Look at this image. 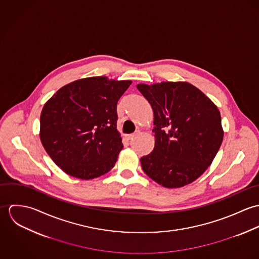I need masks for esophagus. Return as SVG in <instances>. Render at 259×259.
Wrapping results in <instances>:
<instances>
[{
	"mask_svg": "<svg viewBox=\"0 0 259 259\" xmlns=\"http://www.w3.org/2000/svg\"><path fill=\"white\" fill-rule=\"evenodd\" d=\"M136 136H137V134H132V135H127L126 138H127V140H133Z\"/></svg>",
	"mask_w": 259,
	"mask_h": 259,
	"instance_id": "1",
	"label": "esophagus"
}]
</instances>
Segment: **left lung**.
I'll return each mask as SVG.
<instances>
[{
	"instance_id": "8db88e82",
	"label": "left lung",
	"mask_w": 259,
	"mask_h": 259,
	"mask_svg": "<svg viewBox=\"0 0 259 259\" xmlns=\"http://www.w3.org/2000/svg\"><path fill=\"white\" fill-rule=\"evenodd\" d=\"M153 111L155 144L141 158L148 177L167 188L198 179L211 164L223 140L218 107L185 81L139 83Z\"/></svg>"
}]
</instances>
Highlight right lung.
I'll list each match as a JSON object with an SVG mask.
<instances>
[{"label":"right lung","mask_w":259,"mask_h":259,"mask_svg":"<svg viewBox=\"0 0 259 259\" xmlns=\"http://www.w3.org/2000/svg\"><path fill=\"white\" fill-rule=\"evenodd\" d=\"M132 80L92 76L61 88L40 113V142L66 174L99 178L114 166L123 146L116 105Z\"/></svg>","instance_id":"right-lung-1"}]
</instances>
